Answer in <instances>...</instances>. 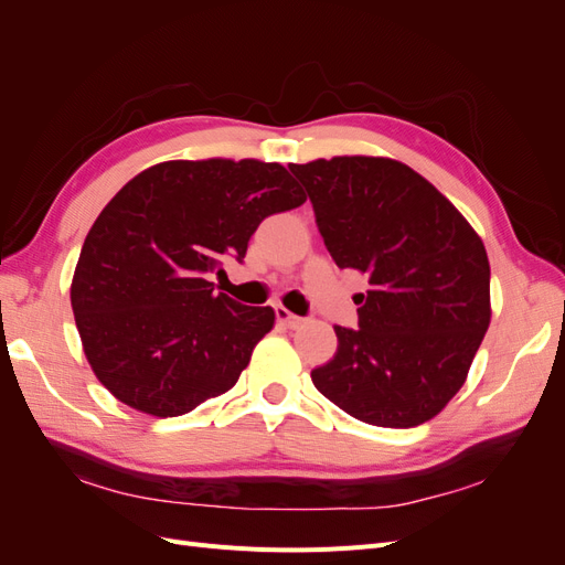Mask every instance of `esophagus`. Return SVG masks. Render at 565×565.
Segmentation results:
<instances>
[{"instance_id":"esophagus-1","label":"esophagus","mask_w":565,"mask_h":565,"mask_svg":"<svg viewBox=\"0 0 565 565\" xmlns=\"http://www.w3.org/2000/svg\"><path fill=\"white\" fill-rule=\"evenodd\" d=\"M276 320L282 324V328H287V330H297L299 324L303 322L299 316H295L292 311H287L285 306H276Z\"/></svg>"}]
</instances>
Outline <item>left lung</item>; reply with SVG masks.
<instances>
[{
    "instance_id": "8db88e82",
    "label": "left lung",
    "mask_w": 565,
    "mask_h": 565,
    "mask_svg": "<svg viewBox=\"0 0 565 565\" xmlns=\"http://www.w3.org/2000/svg\"><path fill=\"white\" fill-rule=\"evenodd\" d=\"M339 268L367 276L358 330L334 328L337 353L311 372L351 417L409 429L465 386L490 324L483 241L455 204L391 158L337 156L289 164Z\"/></svg>"
}]
</instances>
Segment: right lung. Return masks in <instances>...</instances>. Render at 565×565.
<instances>
[{
	"label": "right lung",
	"instance_id": "right-lung-1",
	"mask_svg": "<svg viewBox=\"0 0 565 565\" xmlns=\"http://www.w3.org/2000/svg\"><path fill=\"white\" fill-rule=\"evenodd\" d=\"M306 202L278 162L169 160L122 185L84 237L71 303L84 355L113 396L179 417L226 393L273 330L270 306L214 292L256 226Z\"/></svg>",
	"mask_w": 565,
	"mask_h": 565
}]
</instances>
